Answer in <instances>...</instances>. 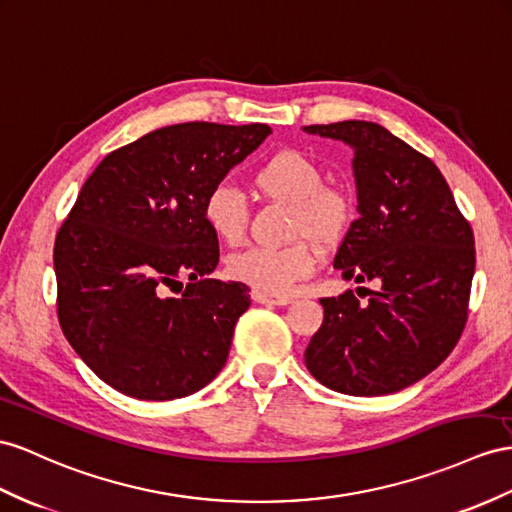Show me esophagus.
<instances>
[{
	"label": "esophagus",
	"instance_id": "1",
	"mask_svg": "<svg viewBox=\"0 0 512 512\" xmlns=\"http://www.w3.org/2000/svg\"><path fill=\"white\" fill-rule=\"evenodd\" d=\"M253 300L259 305H290L294 298L292 296H274V294L253 290Z\"/></svg>",
	"mask_w": 512,
	"mask_h": 512
}]
</instances>
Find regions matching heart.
<instances>
[{
  "label": "heart",
  "instance_id": "b5f03b06",
  "mask_svg": "<svg viewBox=\"0 0 512 512\" xmlns=\"http://www.w3.org/2000/svg\"><path fill=\"white\" fill-rule=\"evenodd\" d=\"M251 186L261 199L290 205V235L300 238L281 248H246L229 257L227 272L253 290L285 296L318 266L320 246L344 238L352 222V199L344 188L326 186L322 168L309 155L281 149L268 155L251 175ZM203 220L220 242L240 244L248 227V209L238 190L216 186L203 203Z\"/></svg>",
  "mask_w": 512,
  "mask_h": 512
}]
</instances>
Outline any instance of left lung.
<instances>
[{"label": "left lung", "instance_id": "1", "mask_svg": "<svg viewBox=\"0 0 512 512\" xmlns=\"http://www.w3.org/2000/svg\"><path fill=\"white\" fill-rule=\"evenodd\" d=\"M303 129L355 151L359 218L333 266L346 281L378 283L368 303L352 290L320 298L324 320L305 350L307 370L348 396H387L430 374L461 339L474 231L441 170L385 127L342 121Z\"/></svg>", "mask_w": 512, "mask_h": 512}]
</instances>
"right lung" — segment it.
Here are the masks:
<instances>
[{
  "instance_id": "right-lung-1",
  "label": "right lung",
  "mask_w": 512,
  "mask_h": 512,
  "mask_svg": "<svg viewBox=\"0 0 512 512\" xmlns=\"http://www.w3.org/2000/svg\"><path fill=\"white\" fill-rule=\"evenodd\" d=\"M268 134L261 123L168 125L86 179L56 235V305L64 337L103 383L175 400L227 363L251 290L209 279L220 251L203 203Z\"/></svg>"
}]
</instances>
